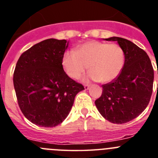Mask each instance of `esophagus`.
<instances>
[{
    "label": "esophagus",
    "instance_id": "esophagus-1",
    "mask_svg": "<svg viewBox=\"0 0 158 158\" xmlns=\"http://www.w3.org/2000/svg\"><path fill=\"white\" fill-rule=\"evenodd\" d=\"M84 87H85V90H88V89H89V85H84Z\"/></svg>",
    "mask_w": 158,
    "mask_h": 158
}]
</instances>
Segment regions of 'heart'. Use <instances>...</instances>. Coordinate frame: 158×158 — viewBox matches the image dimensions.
<instances>
[{"label": "heart", "instance_id": "b5f03b06", "mask_svg": "<svg viewBox=\"0 0 158 158\" xmlns=\"http://www.w3.org/2000/svg\"><path fill=\"white\" fill-rule=\"evenodd\" d=\"M124 65L122 48L115 43L98 41L84 43L77 51H67L62 58V65L70 77L78 79L89 65L87 78L110 82L118 76Z\"/></svg>", "mask_w": 158, "mask_h": 158}]
</instances>
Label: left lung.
<instances>
[{
    "label": "left lung",
    "mask_w": 158,
    "mask_h": 158,
    "mask_svg": "<svg viewBox=\"0 0 158 158\" xmlns=\"http://www.w3.org/2000/svg\"><path fill=\"white\" fill-rule=\"evenodd\" d=\"M105 40L118 43L125 62L118 76L102 85V95L95 104L105 119L112 123H125L139 116L149 104L153 92V69L147 54L130 40L119 37Z\"/></svg>",
    "instance_id": "left-lung-1"
}]
</instances>
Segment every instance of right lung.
<instances>
[{
    "instance_id": "right-lung-1",
    "label": "right lung",
    "mask_w": 158,
    "mask_h": 158,
    "mask_svg": "<svg viewBox=\"0 0 158 158\" xmlns=\"http://www.w3.org/2000/svg\"><path fill=\"white\" fill-rule=\"evenodd\" d=\"M65 40L48 39L23 52L16 63L13 85L22 113L32 123L53 127L68 116L76 95L85 89L62 66Z\"/></svg>"
}]
</instances>
